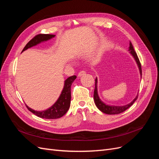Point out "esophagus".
Segmentation results:
<instances>
[{
  "instance_id": "obj_1",
  "label": "esophagus",
  "mask_w": 159,
  "mask_h": 159,
  "mask_svg": "<svg viewBox=\"0 0 159 159\" xmlns=\"http://www.w3.org/2000/svg\"><path fill=\"white\" fill-rule=\"evenodd\" d=\"M84 75H85V72L84 71H80L79 73H78V77H81V76H83Z\"/></svg>"
}]
</instances>
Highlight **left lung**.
<instances>
[{"instance_id": "obj_1", "label": "left lung", "mask_w": 159, "mask_h": 159, "mask_svg": "<svg viewBox=\"0 0 159 159\" xmlns=\"http://www.w3.org/2000/svg\"><path fill=\"white\" fill-rule=\"evenodd\" d=\"M129 52L130 53L134 60V61H136L137 65L138 66V68L139 70V72H140V75H141H141H142V70H141V65L140 61H139V60L137 57V53L134 51L132 43L130 42H129ZM138 98V94L131 103H129L127 105H110L108 104L105 103L103 102H102L101 99L99 97L98 95V78H95V89H94V93H93V99H94V102L95 103V105L97 106V107L101 111L106 113L108 115H115V114H119L127 110L128 108L133 105L134 102H135Z\"/></svg>"}]
</instances>
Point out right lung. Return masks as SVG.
Instances as JSON below:
<instances>
[{"instance_id": "1", "label": "right lung", "mask_w": 159, "mask_h": 159, "mask_svg": "<svg viewBox=\"0 0 159 159\" xmlns=\"http://www.w3.org/2000/svg\"><path fill=\"white\" fill-rule=\"evenodd\" d=\"M56 35L53 34H38L29 41V42L25 46L22 50V52L28 50L30 48L35 46L42 42L50 40L52 38H54ZM77 77L73 75L69 77L64 81V85L63 89H62L61 94L60 95L58 99L53 104L51 107L46 110L36 111L32 109L26 105L28 109L30 112L36 115V116L47 119H55L61 117L66 113L70 106L71 102V85L74 81L76 79Z\"/></svg>"}]
</instances>
